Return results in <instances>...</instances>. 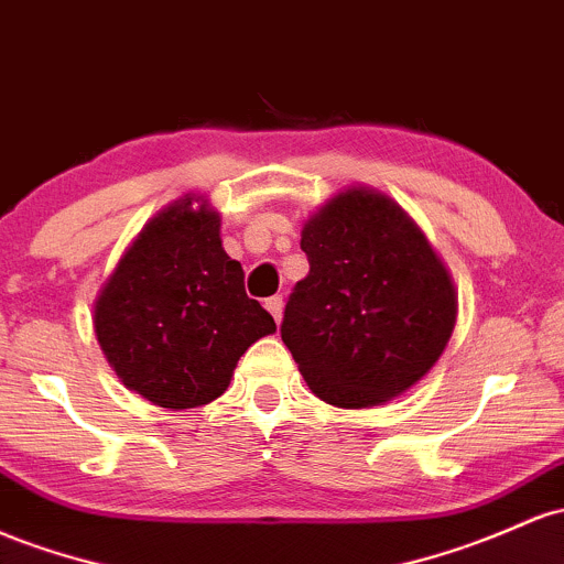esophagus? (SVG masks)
<instances>
[{"label":"esophagus","instance_id":"1","mask_svg":"<svg viewBox=\"0 0 564 564\" xmlns=\"http://www.w3.org/2000/svg\"><path fill=\"white\" fill-rule=\"evenodd\" d=\"M264 307H268L272 318H275V324H281V318H283V296L281 294L270 296V300H264Z\"/></svg>","mask_w":564,"mask_h":564}]
</instances>
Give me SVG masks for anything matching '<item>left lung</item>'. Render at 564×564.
<instances>
[{"instance_id":"1","label":"left lung","mask_w":564,"mask_h":564,"mask_svg":"<svg viewBox=\"0 0 564 564\" xmlns=\"http://www.w3.org/2000/svg\"><path fill=\"white\" fill-rule=\"evenodd\" d=\"M311 272L294 286L281 337L311 391L343 410L410 391L455 329L453 278L399 203L348 187L302 227Z\"/></svg>"}]
</instances>
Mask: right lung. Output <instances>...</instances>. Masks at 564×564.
<instances>
[{"label":"right lung","mask_w":564,"mask_h":564,"mask_svg":"<svg viewBox=\"0 0 564 564\" xmlns=\"http://www.w3.org/2000/svg\"><path fill=\"white\" fill-rule=\"evenodd\" d=\"M219 227L203 197L171 203L135 235L93 307L98 345L122 386L165 410L219 399L238 358L275 332L246 294Z\"/></svg>","instance_id":"obj_1"}]
</instances>
